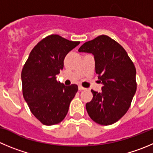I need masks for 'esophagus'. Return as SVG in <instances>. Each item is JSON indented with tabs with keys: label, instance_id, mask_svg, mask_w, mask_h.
Instances as JSON below:
<instances>
[{
	"label": "esophagus",
	"instance_id": "34e87169",
	"mask_svg": "<svg viewBox=\"0 0 153 153\" xmlns=\"http://www.w3.org/2000/svg\"><path fill=\"white\" fill-rule=\"evenodd\" d=\"M78 88H79V91H82V90H85V88H84V87H82V85H79V86H78Z\"/></svg>",
	"mask_w": 153,
	"mask_h": 153
}]
</instances>
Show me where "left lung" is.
<instances>
[{"instance_id": "1", "label": "left lung", "mask_w": 153, "mask_h": 153, "mask_svg": "<svg viewBox=\"0 0 153 153\" xmlns=\"http://www.w3.org/2000/svg\"><path fill=\"white\" fill-rule=\"evenodd\" d=\"M79 52L94 55L95 72L103 84L101 93L91 90L93 98L85 105L88 116L102 126L116 123L127 113L136 92L133 62L124 48L107 35L85 42Z\"/></svg>"}]
</instances>
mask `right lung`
<instances>
[{
  "label": "right lung",
  "mask_w": 153,
  "mask_h": 153,
  "mask_svg": "<svg viewBox=\"0 0 153 153\" xmlns=\"http://www.w3.org/2000/svg\"><path fill=\"white\" fill-rule=\"evenodd\" d=\"M79 43L58 34L47 36L33 48L23 67V97L32 114L45 126L56 125L65 119L77 92L76 84L66 86L58 82L56 75L63 69L67 54Z\"/></svg>",
  "instance_id": "right-lung-1"
}]
</instances>
